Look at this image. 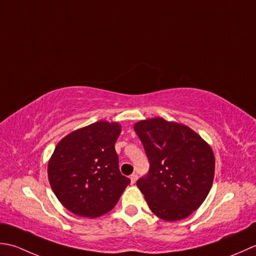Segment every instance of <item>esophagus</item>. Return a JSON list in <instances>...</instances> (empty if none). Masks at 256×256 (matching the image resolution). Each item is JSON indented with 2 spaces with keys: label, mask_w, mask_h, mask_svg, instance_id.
Here are the masks:
<instances>
[{
  "label": "esophagus",
  "mask_w": 256,
  "mask_h": 256,
  "mask_svg": "<svg viewBox=\"0 0 256 256\" xmlns=\"http://www.w3.org/2000/svg\"><path fill=\"white\" fill-rule=\"evenodd\" d=\"M137 179H138V176L136 174H132V176H130V180H132V184H134V182L137 181Z\"/></svg>",
  "instance_id": "34e87169"
}]
</instances>
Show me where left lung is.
<instances>
[{
    "label": "left lung",
    "mask_w": 256,
    "mask_h": 256,
    "mask_svg": "<svg viewBox=\"0 0 256 256\" xmlns=\"http://www.w3.org/2000/svg\"><path fill=\"white\" fill-rule=\"evenodd\" d=\"M150 168L137 181L150 210L166 221L189 216L206 200L214 178L210 146L186 124L156 117L134 126Z\"/></svg>",
    "instance_id": "obj_1"
}]
</instances>
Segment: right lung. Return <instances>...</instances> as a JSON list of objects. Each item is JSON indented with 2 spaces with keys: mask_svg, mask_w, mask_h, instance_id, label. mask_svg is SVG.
<instances>
[{
  "mask_svg": "<svg viewBox=\"0 0 256 256\" xmlns=\"http://www.w3.org/2000/svg\"><path fill=\"white\" fill-rule=\"evenodd\" d=\"M118 122H97L67 134L48 161L52 190L67 210L82 218L109 212L130 184L119 171Z\"/></svg>",
  "mask_w": 256,
  "mask_h": 256,
  "instance_id": "1",
  "label": "right lung"
}]
</instances>
